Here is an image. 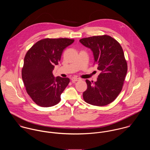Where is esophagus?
<instances>
[{
	"label": "esophagus",
	"instance_id": "obj_1",
	"mask_svg": "<svg viewBox=\"0 0 150 150\" xmlns=\"http://www.w3.org/2000/svg\"><path fill=\"white\" fill-rule=\"evenodd\" d=\"M81 79H79V78H77V77H73L71 79V81L72 82H76V81H79Z\"/></svg>",
	"mask_w": 150,
	"mask_h": 150
}]
</instances>
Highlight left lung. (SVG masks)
<instances>
[{
    "mask_svg": "<svg viewBox=\"0 0 150 150\" xmlns=\"http://www.w3.org/2000/svg\"><path fill=\"white\" fill-rule=\"evenodd\" d=\"M80 42L93 52L94 63L101 71L97 81L86 80L87 89L83 99L88 104L103 106L113 102L121 92L128 66L122 47L110 36L81 39Z\"/></svg>",
    "mask_w": 150,
    "mask_h": 150,
    "instance_id": "left-lung-1",
    "label": "left lung"
}]
</instances>
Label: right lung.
Listing matches in <instances>:
<instances>
[{
    "label": "right lung",
    "instance_id": "add662e5",
    "mask_svg": "<svg viewBox=\"0 0 150 150\" xmlns=\"http://www.w3.org/2000/svg\"><path fill=\"white\" fill-rule=\"evenodd\" d=\"M66 38L44 39L35 43L26 52L22 78L28 94L36 104L51 107L58 104L69 84L67 77H55L52 71L59 64L65 48L74 42Z\"/></svg>",
    "mask_w": 150,
    "mask_h": 150
}]
</instances>
